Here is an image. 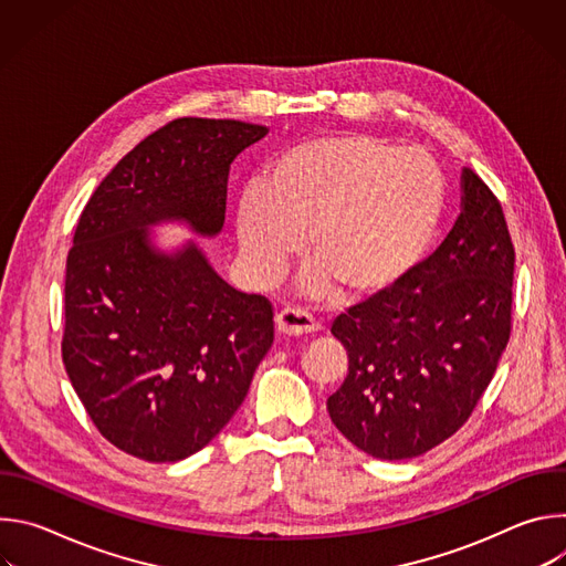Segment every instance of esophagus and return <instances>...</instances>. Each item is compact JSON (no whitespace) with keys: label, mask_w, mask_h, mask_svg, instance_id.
<instances>
[{"label":"esophagus","mask_w":566,"mask_h":566,"mask_svg":"<svg viewBox=\"0 0 566 566\" xmlns=\"http://www.w3.org/2000/svg\"><path fill=\"white\" fill-rule=\"evenodd\" d=\"M275 327L282 336H304V334H315L319 329L317 322L300 308H282L275 315Z\"/></svg>","instance_id":"1"}]
</instances>
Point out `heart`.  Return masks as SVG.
I'll use <instances>...</instances> for the list:
<instances>
[{"instance_id":"1","label":"heart","mask_w":566,"mask_h":566,"mask_svg":"<svg viewBox=\"0 0 566 566\" xmlns=\"http://www.w3.org/2000/svg\"><path fill=\"white\" fill-rule=\"evenodd\" d=\"M446 206L437 160L374 134L295 143L266 166L237 206L241 258L260 284H275L297 258L317 300L378 297L428 253Z\"/></svg>"}]
</instances>
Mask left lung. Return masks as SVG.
Masks as SVG:
<instances>
[{
  "label": "left lung",
  "instance_id": "left-lung-1",
  "mask_svg": "<svg viewBox=\"0 0 566 566\" xmlns=\"http://www.w3.org/2000/svg\"><path fill=\"white\" fill-rule=\"evenodd\" d=\"M461 188V214L443 244L332 325L349 371L327 410L376 459H412L450 439L511 338L515 249L504 210L472 170H463Z\"/></svg>",
  "mask_w": 566,
  "mask_h": 566
}]
</instances>
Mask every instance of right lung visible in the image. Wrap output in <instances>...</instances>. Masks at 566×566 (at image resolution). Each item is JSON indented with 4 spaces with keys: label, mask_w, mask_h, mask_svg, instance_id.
Masks as SVG:
<instances>
[{
    "label": "right lung",
    "mask_w": 566,
    "mask_h": 566,
    "mask_svg": "<svg viewBox=\"0 0 566 566\" xmlns=\"http://www.w3.org/2000/svg\"><path fill=\"white\" fill-rule=\"evenodd\" d=\"M264 125L177 118L143 138L80 214L64 275L62 360L98 432L151 463L208 446L273 345V306L223 282L186 244L158 253L147 226L212 237L234 156Z\"/></svg>",
    "instance_id": "obj_1"
}]
</instances>
